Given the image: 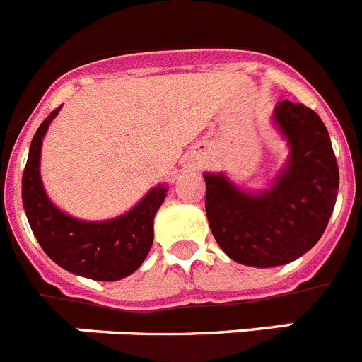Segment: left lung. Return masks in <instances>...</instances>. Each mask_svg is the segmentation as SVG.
I'll return each instance as SVG.
<instances>
[{"label": "left lung", "mask_w": 362, "mask_h": 362, "mask_svg": "<svg viewBox=\"0 0 362 362\" xmlns=\"http://www.w3.org/2000/svg\"><path fill=\"white\" fill-rule=\"evenodd\" d=\"M272 123L288 159L267 190H245L223 172H204V209L221 250L255 268L288 264L321 239L339 190L330 136L308 107L281 101Z\"/></svg>", "instance_id": "8db88e82"}]
</instances>
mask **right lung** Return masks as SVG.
<instances>
[{"mask_svg": "<svg viewBox=\"0 0 362 362\" xmlns=\"http://www.w3.org/2000/svg\"><path fill=\"white\" fill-rule=\"evenodd\" d=\"M59 110L62 107L40 124L28 150L21 181L28 225L45 254L66 272L94 281H119L134 274L148 255L153 217L168 187H153L129 212L105 221H83L57 209L45 192L40 163L43 137Z\"/></svg>", "mask_w": 362, "mask_h": 362, "instance_id": "obj_1", "label": "right lung"}]
</instances>
